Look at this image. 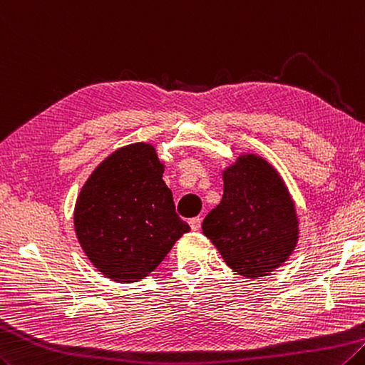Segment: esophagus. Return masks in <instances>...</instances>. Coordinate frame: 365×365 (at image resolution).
<instances>
[{"label": "esophagus", "instance_id": "34e87169", "mask_svg": "<svg viewBox=\"0 0 365 365\" xmlns=\"http://www.w3.org/2000/svg\"><path fill=\"white\" fill-rule=\"evenodd\" d=\"M201 221H202V218H199V217H195V218H190V226H191V230L192 231H199V227H201Z\"/></svg>", "mask_w": 365, "mask_h": 365}]
</instances>
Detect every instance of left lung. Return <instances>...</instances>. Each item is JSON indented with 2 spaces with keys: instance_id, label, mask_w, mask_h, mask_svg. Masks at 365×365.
Returning a JSON list of instances; mask_svg holds the SVG:
<instances>
[{
  "instance_id": "obj_1",
  "label": "left lung",
  "mask_w": 365,
  "mask_h": 365,
  "mask_svg": "<svg viewBox=\"0 0 365 365\" xmlns=\"http://www.w3.org/2000/svg\"><path fill=\"white\" fill-rule=\"evenodd\" d=\"M223 197L202 231L239 275L256 278L288 259L297 242L294 202L280 175L255 155L240 156L223 173Z\"/></svg>"
}]
</instances>
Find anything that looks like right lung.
I'll return each instance as SVG.
<instances>
[{
  "label": "right lung",
  "instance_id": "right-lung-1",
  "mask_svg": "<svg viewBox=\"0 0 365 365\" xmlns=\"http://www.w3.org/2000/svg\"><path fill=\"white\" fill-rule=\"evenodd\" d=\"M163 173L153 145L131 144L99 164L77 197L78 244L110 280L139 282L190 231Z\"/></svg>",
  "mask_w": 365,
  "mask_h": 365
}]
</instances>
